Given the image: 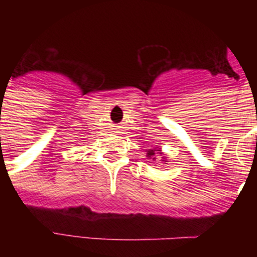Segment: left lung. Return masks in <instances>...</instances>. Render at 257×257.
I'll list each match as a JSON object with an SVG mask.
<instances>
[{
  "label": "left lung",
  "mask_w": 257,
  "mask_h": 257,
  "mask_svg": "<svg viewBox=\"0 0 257 257\" xmlns=\"http://www.w3.org/2000/svg\"><path fill=\"white\" fill-rule=\"evenodd\" d=\"M157 156H160L161 157V161H162L163 163H167V157L163 156L162 151H161V148H151L147 151V157H148V160H153L156 161Z\"/></svg>",
  "instance_id": "obj_1"
}]
</instances>
